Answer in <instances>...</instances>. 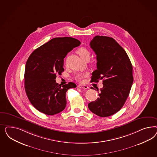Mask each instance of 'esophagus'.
<instances>
[{
	"label": "esophagus",
	"mask_w": 157,
	"mask_h": 157,
	"mask_svg": "<svg viewBox=\"0 0 157 157\" xmlns=\"http://www.w3.org/2000/svg\"><path fill=\"white\" fill-rule=\"evenodd\" d=\"M78 87H79V88H81V89H89V87H88L87 86L79 85L78 86Z\"/></svg>",
	"instance_id": "1"
}]
</instances>
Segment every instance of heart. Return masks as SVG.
Listing matches in <instances>:
<instances>
[{"label": "heart", "instance_id": "heart-1", "mask_svg": "<svg viewBox=\"0 0 157 157\" xmlns=\"http://www.w3.org/2000/svg\"><path fill=\"white\" fill-rule=\"evenodd\" d=\"M77 53L79 55V56L84 60H85L87 59L90 58V51L85 47H81L79 48L78 51H77ZM86 74H77L75 75V79L78 81H81L82 80L83 77L86 76Z\"/></svg>", "mask_w": 157, "mask_h": 157}]
</instances>
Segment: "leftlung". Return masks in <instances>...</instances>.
Instances as JSON below:
<instances>
[{"mask_svg":"<svg viewBox=\"0 0 157 157\" xmlns=\"http://www.w3.org/2000/svg\"><path fill=\"white\" fill-rule=\"evenodd\" d=\"M90 45L97 61L91 82L102 79L103 87L100 97L88 107L96 115L108 117L121 109L128 97L133 83L132 66L125 50L112 37L96 36Z\"/></svg>","mask_w":157,"mask_h":157,"instance_id":"1","label":"left lung"}]
</instances>
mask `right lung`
<instances>
[{"instance_id":"1","label":"right lung","mask_w":157,"mask_h":157,"mask_svg":"<svg viewBox=\"0 0 157 157\" xmlns=\"http://www.w3.org/2000/svg\"><path fill=\"white\" fill-rule=\"evenodd\" d=\"M81 42L72 37H56L35 49L29 57L25 71V89L29 100L38 111L47 115L66 108V94L76 84L56 82V75L64 71V58Z\"/></svg>"}]
</instances>
